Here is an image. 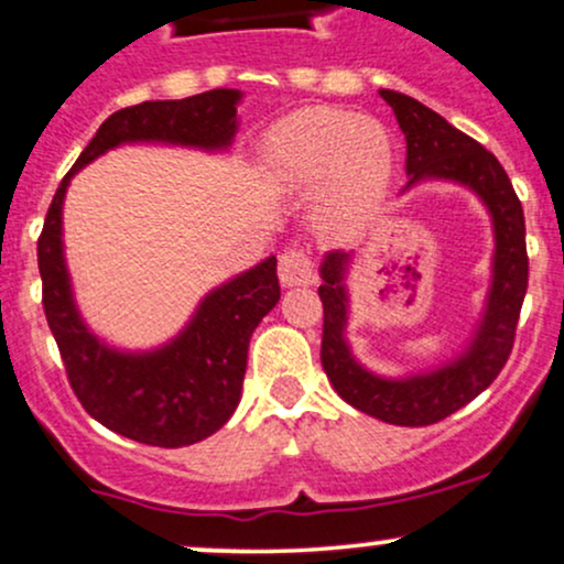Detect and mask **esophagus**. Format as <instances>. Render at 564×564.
Listing matches in <instances>:
<instances>
[{
  "label": "esophagus",
  "mask_w": 564,
  "mask_h": 564,
  "mask_svg": "<svg viewBox=\"0 0 564 564\" xmlns=\"http://www.w3.org/2000/svg\"><path fill=\"white\" fill-rule=\"evenodd\" d=\"M278 275H281L283 286H305L313 283V257L307 249L292 246L281 253V262H278Z\"/></svg>",
  "instance_id": "obj_1"
}]
</instances>
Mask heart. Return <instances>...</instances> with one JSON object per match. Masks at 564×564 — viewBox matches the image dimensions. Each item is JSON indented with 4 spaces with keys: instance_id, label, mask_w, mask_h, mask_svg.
<instances>
[{
    "instance_id": "heart-1",
    "label": "heart",
    "mask_w": 564,
    "mask_h": 564,
    "mask_svg": "<svg viewBox=\"0 0 564 564\" xmlns=\"http://www.w3.org/2000/svg\"><path fill=\"white\" fill-rule=\"evenodd\" d=\"M262 160L281 187L321 182V219L329 230H352L386 197L393 176V139L369 117L305 109L270 128Z\"/></svg>"
}]
</instances>
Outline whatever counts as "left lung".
Segmentation results:
<instances>
[{
    "mask_svg": "<svg viewBox=\"0 0 564 564\" xmlns=\"http://www.w3.org/2000/svg\"><path fill=\"white\" fill-rule=\"evenodd\" d=\"M393 109L399 128L406 139V173L410 184L420 178H453L466 184L485 200L495 227L492 289L487 300L485 321L471 348L455 364L438 372L412 377V380H382L352 361L343 329L348 318L345 294V268L348 253H326L321 264L318 286L324 302V334H321V364L334 391L350 406L372 414L382 423L433 425L438 420L474 401L509 361L517 337L519 311L528 294V246H524V214L511 178L492 152L479 141L449 126L442 115L395 90H380Z\"/></svg>",
    "mask_w": 564,
    "mask_h": 564,
    "instance_id": "left-lung-1",
    "label": "left lung"
}]
</instances>
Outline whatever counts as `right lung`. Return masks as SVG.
<instances>
[{"mask_svg": "<svg viewBox=\"0 0 564 564\" xmlns=\"http://www.w3.org/2000/svg\"><path fill=\"white\" fill-rule=\"evenodd\" d=\"M238 90L216 88L182 101H144L115 111L58 184L36 240L42 305L74 395L93 420L150 447L203 442L232 417L251 334L281 300L278 262L275 257L264 259L208 294L171 345L128 356L98 343L74 311L61 251V206L74 173L126 141H171L203 150L227 147L238 126Z\"/></svg>", "mask_w": 564, "mask_h": 564, "instance_id": "obj_1", "label": "right lung"}]
</instances>
